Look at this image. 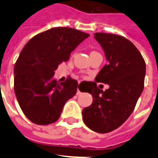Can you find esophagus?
I'll use <instances>...</instances> for the list:
<instances>
[{
  "label": "esophagus",
  "mask_w": 158,
  "mask_h": 158,
  "mask_svg": "<svg viewBox=\"0 0 158 158\" xmlns=\"http://www.w3.org/2000/svg\"><path fill=\"white\" fill-rule=\"evenodd\" d=\"M81 94V91L79 90V89H77V95H80Z\"/></svg>",
  "instance_id": "34e87169"
}]
</instances>
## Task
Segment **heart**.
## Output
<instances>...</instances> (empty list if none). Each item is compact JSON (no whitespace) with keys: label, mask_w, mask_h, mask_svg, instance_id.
Returning a JSON list of instances; mask_svg holds the SVG:
<instances>
[{"label":"heart","mask_w":158,"mask_h":158,"mask_svg":"<svg viewBox=\"0 0 158 158\" xmlns=\"http://www.w3.org/2000/svg\"><path fill=\"white\" fill-rule=\"evenodd\" d=\"M94 53H96V51H92V52H91V54H94Z\"/></svg>","instance_id":"b5f03b06"}]
</instances>
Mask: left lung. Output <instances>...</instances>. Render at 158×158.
I'll list each match as a JSON object with an SVG mask.
<instances>
[{"mask_svg": "<svg viewBox=\"0 0 158 158\" xmlns=\"http://www.w3.org/2000/svg\"><path fill=\"white\" fill-rule=\"evenodd\" d=\"M108 64L104 65L95 81L107 83L103 91L95 82L89 83L93 103L82 111L86 126L97 133L105 134L117 129L129 118L144 89L146 62L133 43L123 36L95 33Z\"/></svg>", "mask_w": 158, "mask_h": 158, "instance_id": "obj_1", "label": "left lung"}]
</instances>
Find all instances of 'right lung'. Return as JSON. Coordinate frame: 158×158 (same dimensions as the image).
I'll return each instance as SVG.
<instances>
[{"label": "right lung", "mask_w": 158, "mask_h": 158, "mask_svg": "<svg viewBox=\"0 0 158 158\" xmlns=\"http://www.w3.org/2000/svg\"><path fill=\"white\" fill-rule=\"evenodd\" d=\"M89 34L71 27H54L36 35L23 47L14 68V90L29 120L48 125L59 118L65 102L74 96L78 82L57 81L54 70Z\"/></svg>", "instance_id": "add662e5"}]
</instances>
